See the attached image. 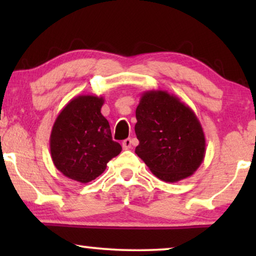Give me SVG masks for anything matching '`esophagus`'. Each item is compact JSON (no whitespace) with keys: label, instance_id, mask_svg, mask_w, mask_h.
Wrapping results in <instances>:
<instances>
[{"label":"esophagus","instance_id":"esophagus-1","mask_svg":"<svg viewBox=\"0 0 256 256\" xmlns=\"http://www.w3.org/2000/svg\"><path fill=\"white\" fill-rule=\"evenodd\" d=\"M132 138H126L124 142H122V148L124 150L132 149Z\"/></svg>","mask_w":256,"mask_h":256}]
</instances>
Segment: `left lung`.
Wrapping results in <instances>:
<instances>
[{
	"label": "left lung",
	"instance_id": "8db88e82",
	"mask_svg": "<svg viewBox=\"0 0 256 256\" xmlns=\"http://www.w3.org/2000/svg\"><path fill=\"white\" fill-rule=\"evenodd\" d=\"M135 152L160 180L176 183L194 174L206 152L205 135L194 112L168 93H142L136 108Z\"/></svg>",
	"mask_w": 256,
	"mask_h": 256
}]
</instances>
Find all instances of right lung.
Here are the masks:
<instances>
[{"mask_svg":"<svg viewBox=\"0 0 256 256\" xmlns=\"http://www.w3.org/2000/svg\"><path fill=\"white\" fill-rule=\"evenodd\" d=\"M104 102L102 96H78L56 118L50 136L51 157L54 166L70 180L82 184L96 180L121 152L101 114Z\"/></svg>","mask_w":256,"mask_h":256,"instance_id":"add662e5","label":"right lung"}]
</instances>
